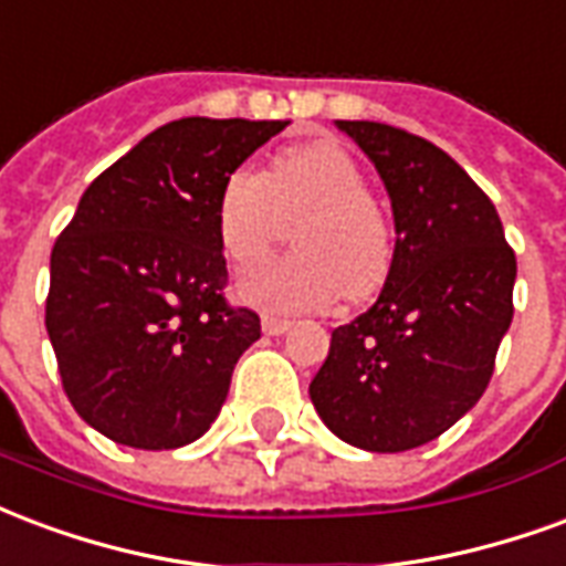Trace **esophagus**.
Segmentation results:
<instances>
[{"label": "esophagus", "mask_w": 566, "mask_h": 566, "mask_svg": "<svg viewBox=\"0 0 566 566\" xmlns=\"http://www.w3.org/2000/svg\"><path fill=\"white\" fill-rule=\"evenodd\" d=\"M289 328H292V319H286V316H277V313H265L262 316V332L265 334H286Z\"/></svg>", "instance_id": "obj_1"}]
</instances>
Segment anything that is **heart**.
<instances>
[{"instance_id": "b5f03b06", "label": "heart", "mask_w": 566, "mask_h": 566, "mask_svg": "<svg viewBox=\"0 0 566 566\" xmlns=\"http://www.w3.org/2000/svg\"><path fill=\"white\" fill-rule=\"evenodd\" d=\"M295 223V253L241 280L238 295L259 307H323L340 292L368 298L391 268V229L370 198L361 165L334 142H311L280 153L265 175L234 168L217 198L222 253L238 268L262 262Z\"/></svg>"}]
</instances>
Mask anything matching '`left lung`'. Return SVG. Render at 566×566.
I'll use <instances>...</instances> for the list:
<instances>
[{
  "instance_id": "obj_1",
  "label": "left lung",
  "mask_w": 566,
  "mask_h": 566,
  "mask_svg": "<svg viewBox=\"0 0 566 566\" xmlns=\"http://www.w3.org/2000/svg\"><path fill=\"white\" fill-rule=\"evenodd\" d=\"M334 126L389 192L395 253L374 307L332 332L311 401L349 447L407 452L482 398L513 323L515 255L489 196L449 153L386 123Z\"/></svg>"
}]
</instances>
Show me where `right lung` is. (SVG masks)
I'll list each match as a JSON object with an SVG mask.
<instances>
[{
  "label": "right lung",
  "mask_w": 566,
  "mask_h": 566,
  "mask_svg": "<svg viewBox=\"0 0 566 566\" xmlns=\"http://www.w3.org/2000/svg\"><path fill=\"white\" fill-rule=\"evenodd\" d=\"M289 119L165 123L86 187L51 253V334L69 401L132 449H177L220 416L262 334L222 298L217 198Z\"/></svg>",
  "instance_id": "1"
}]
</instances>
